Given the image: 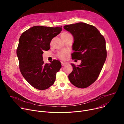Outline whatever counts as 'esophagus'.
Here are the masks:
<instances>
[{
  "label": "esophagus",
  "mask_w": 124,
  "mask_h": 124,
  "mask_svg": "<svg viewBox=\"0 0 124 124\" xmlns=\"http://www.w3.org/2000/svg\"><path fill=\"white\" fill-rule=\"evenodd\" d=\"M68 62H61V65L62 66H64V65H66L68 64Z\"/></svg>",
  "instance_id": "1"
}]
</instances>
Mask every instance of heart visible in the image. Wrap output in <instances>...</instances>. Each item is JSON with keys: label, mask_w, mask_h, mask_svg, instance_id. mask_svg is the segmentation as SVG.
Segmentation results:
<instances>
[{"label": "heart", "mask_w": 124, "mask_h": 124, "mask_svg": "<svg viewBox=\"0 0 124 124\" xmlns=\"http://www.w3.org/2000/svg\"><path fill=\"white\" fill-rule=\"evenodd\" d=\"M72 36L70 34L67 32H63V33L61 34V37L62 39L64 41L66 39L68 38L69 37ZM67 52L65 51H61V52H58L57 54V57L59 58L61 60H64L65 59L66 55H67Z\"/></svg>", "instance_id": "heart-1"}]
</instances>
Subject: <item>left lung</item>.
Masks as SVG:
<instances>
[{"instance_id": "obj_1", "label": "left lung", "mask_w": 124, "mask_h": 124, "mask_svg": "<svg viewBox=\"0 0 124 124\" xmlns=\"http://www.w3.org/2000/svg\"><path fill=\"white\" fill-rule=\"evenodd\" d=\"M74 38L72 59L81 60L80 65L71 64L73 71L69 75L70 82L77 87L84 88L98 78L107 56L106 40L94 26L78 23L64 26Z\"/></svg>"}]
</instances>
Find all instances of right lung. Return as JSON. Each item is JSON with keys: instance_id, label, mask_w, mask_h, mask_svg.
<instances>
[{"instance_id": "obj_1", "label": "right lung", "mask_w": 124, "mask_h": 124, "mask_svg": "<svg viewBox=\"0 0 124 124\" xmlns=\"http://www.w3.org/2000/svg\"><path fill=\"white\" fill-rule=\"evenodd\" d=\"M62 27L34 26L24 31L19 39L16 50L21 72L34 88L45 90L54 84L56 73L61 68L59 61L49 64L43 61V51L50 49L54 37L60 33Z\"/></svg>"}]
</instances>
